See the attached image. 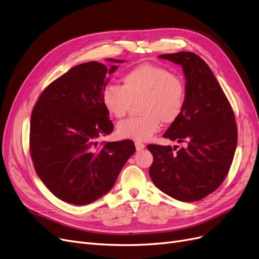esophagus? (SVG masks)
<instances>
[{
  "mask_svg": "<svg viewBox=\"0 0 259 259\" xmlns=\"http://www.w3.org/2000/svg\"><path fill=\"white\" fill-rule=\"evenodd\" d=\"M135 144H136V148H137V150H138V151H140V150H142V149H144V148H145V145L143 144V143H141V142H136Z\"/></svg>",
  "mask_w": 259,
  "mask_h": 259,
  "instance_id": "obj_1",
  "label": "esophagus"
}]
</instances>
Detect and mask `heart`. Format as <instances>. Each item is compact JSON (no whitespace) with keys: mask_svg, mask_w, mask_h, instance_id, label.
<instances>
[{"mask_svg":"<svg viewBox=\"0 0 259 259\" xmlns=\"http://www.w3.org/2000/svg\"><path fill=\"white\" fill-rule=\"evenodd\" d=\"M121 86L109 84L101 93L103 107L114 117H123L132 103L138 104L139 117L117 123L121 139L147 141L159 131L161 121L175 122L186 104V86L179 76L163 67L142 64L121 76Z\"/></svg>","mask_w":259,"mask_h":259,"instance_id":"1","label":"heart"}]
</instances>
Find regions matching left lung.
<instances>
[{"label": "left lung", "mask_w": 259, "mask_h": 259, "mask_svg": "<svg viewBox=\"0 0 259 259\" xmlns=\"http://www.w3.org/2000/svg\"><path fill=\"white\" fill-rule=\"evenodd\" d=\"M180 65L186 78V104L180 117L163 138L185 146L150 144L152 183L181 202H196L212 193L224 181L237 146L235 115L209 66L192 52L159 55ZM178 147V146H177Z\"/></svg>", "instance_id": "left-lung-1"}]
</instances>
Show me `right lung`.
<instances>
[{"instance_id": "obj_1", "label": "right lung", "mask_w": 259, "mask_h": 259, "mask_svg": "<svg viewBox=\"0 0 259 259\" xmlns=\"http://www.w3.org/2000/svg\"><path fill=\"white\" fill-rule=\"evenodd\" d=\"M117 68L98 62L76 65L48 86L33 109L30 150L35 170L66 203L83 206L107 194L136 151L131 140L98 146V139L114 129L101 93L108 74Z\"/></svg>"}]
</instances>
